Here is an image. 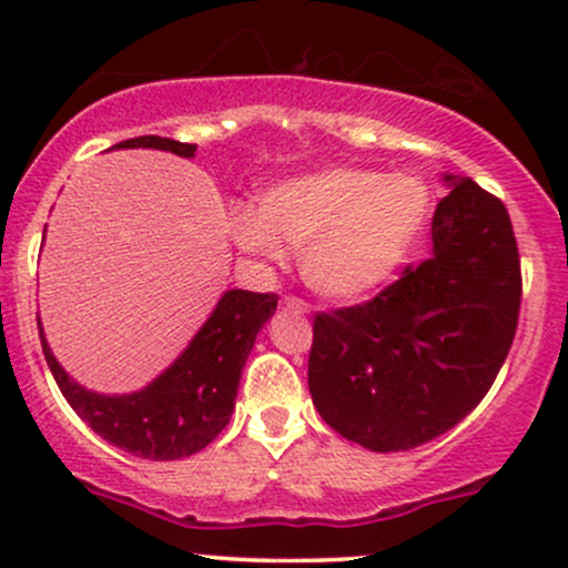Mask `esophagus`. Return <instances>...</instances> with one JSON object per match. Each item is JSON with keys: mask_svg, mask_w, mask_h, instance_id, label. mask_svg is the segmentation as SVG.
I'll return each mask as SVG.
<instances>
[{"mask_svg": "<svg viewBox=\"0 0 568 568\" xmlns=\"http://www.w3.org/2000/svg\"><path fill=\"white\" fill-rule=\"evenodd\" d=\"M283 310L296 312V315H306V312H310V304H306L304 298H298V296H285L283 298Z\"/></svg>", "mask_w": 568, "mask_h": 568, "instance_id": "obj_1", "label": "esophagus"}]
</instances>
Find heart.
<instances>
[{
    "label": "heart",
    "instance_id": "1",
    "mask_svg": "<svg viewBox=\"0 0 568 568\" xmlns=\"http://www.w3.org/2000/svg\"><path fill=\"white\" fill-rule=\"evenodd\" d=\"M427 213L429 192L419 179L325 168L272 184L258 213L237 219L234 237L266 262H280L283 245L302 251V277L312 291L355 302L400 270Z\"/></svg>",
    "mask_w": 568,
    "mask_h": 568
}]
</instances>
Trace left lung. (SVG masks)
<instances>
[{
    "label": "left lung",
    "instance_id": "obj_1",
    "mask_svg": "<svg viewBox=\"0 0 568 568\" xmlns=\"http://www.w3.org/2000/svg\"><path fill=\"white\" fill-rule=\"evenodd\" d=\"M443 181L452 192L435 207L433 256L312 325V403L371 452H408L459 425L491 389L518 328L507 207L473 179Z\"/></svg>",
    "mask_w": 568,
    "mask_h": 568
}]
</instances>
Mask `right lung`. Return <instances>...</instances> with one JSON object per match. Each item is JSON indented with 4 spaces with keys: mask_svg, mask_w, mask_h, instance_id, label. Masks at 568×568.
Returning a JSON list of instances; mask_svg holds the SVG:
<instances>
[{
    "mask_svg": "<svg viewBox=\"0 0 568 568\" xmlns=\"http://www.w3.org/2000/svg\"><path fill=\"white\" fill-rule=\"evenodd\" d=\"M162 149L194 158L197 143L139 135L114 149ZM275 293L226 291L197 336L152 384L130 395H101L77 384L48 347L37 317L44 361L69 406L112 446L141 459L171 462L197 454L230 425L240 376L256 334L275 315Z\"/></svg>",
    "mask_w": 568,
    "mask_h": 568,
    "instance_id": "1",
    "label": "right lung"
}]
</instances>
